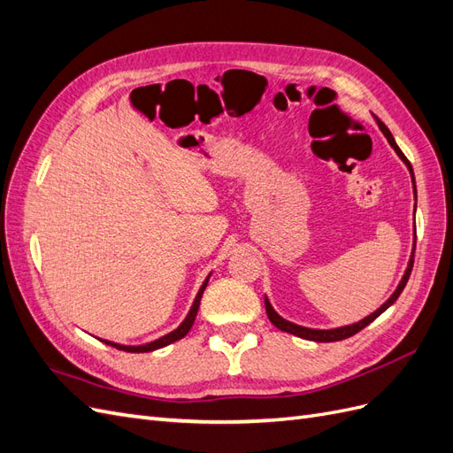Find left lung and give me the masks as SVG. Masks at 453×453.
<instances>
[{"label": "left lung", "instance_id": "8db88e82", "mask_svg": "<svg viewBox=\"0 0 453 453\" xmlns=\"http://www.w3.org/2000/svg\"><path fill=\"white\" fill-rule=\"evenodd\" d=\"M374 117V120H376V125H378V128L381 130V134L386 135V140L389 142V145L393 147V150L396 153V157H399L404 164H406V168H408V172H410V177H412V188H414V198H416V202H418V193H416V177H414V170H412V164L408 162V158L404 157V153L403 150L399 149V145H396V142H395V138H393V134L389 132V128L383 125V122L376 117V115H372ZM414 213H416V203H414ZM414 251H416V238H414V243H412V253H410V258H408V266H406V270H404V273H403V278H401V281H399V285H396V289L393 291V295L386 300V303H383L376 311H372L370 315H366L365 319H361V321H357V323H351V325H346V326H336V328H310V326H303V325H296V323H293V321H287V319H283L281 315L273 310V306L270 304V300H268V296L265 295V306H266V313H268V319L276 325L280 331H283V333H289V334H295V336H298V338H304V340H311V342H338V340H344V338H349V336H353V334H357L361 328H365L366 325H370L372 323L376 318H380V315L386 311L391 304H395V300L399 298V295L403 293V289L406 287V283H408V278H410V272H412V266H414Z\"/></svg>", "mask_w": 453, "mask_h": 453}]
</instances>
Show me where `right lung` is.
<instances>
[{
    "label": "right lung",
    "mask_w": 453,
    "mask_h": 453,
    "mask_svg": "<svg viewBox=\"0 0 453 453\" xmlns=\"http://www.w3.org/2000/svg\"><path fill=\"white\" fill-rule=\"evenodd\" d=\"M210 278H211V272L208 273V278L203 280V283L200 285V289H198V293H196V296H195V300H193V306H190L188 313L185 315V319L180 323V326L173 328L172 333L164 334V336H160V338H157V340L145 342V344H140V346H125V344H117V342H111V340H102V338H100V340L104 342V344H107V346L117 348V349H120V351H128V353H147V351H155V349H160V348H166V346L173 344V342H177V340H181L183 336H187V333L190 331V326H193V323H195V319H196V313H198V308H200V300H202L203 289H205V287H208Z\"/></svg>",
    "instance_id": "add662e5"
}]
</instances>
